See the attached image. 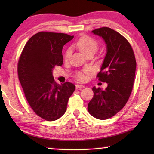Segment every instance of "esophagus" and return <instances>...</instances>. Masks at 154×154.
<instances>
[{
	"label": "esophagus",
	"instance_id": "1",
	"mask_svg": "<svg viewBox=\"0 0 154 154\" xmlns=\"http://www.w3.org/2000/svg\"><path fill=\"white\" fill-rule=\"evenodd\" d=\"M85 86L83 85H80V84H77L75 85V88H76V89H78V88H84Z\"/></svg>",
	"mask_w": 154,
	"mask_h": 154
}]
</instances>
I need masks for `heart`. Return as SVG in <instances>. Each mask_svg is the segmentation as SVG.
Instances as JSON below:
<instances>
[{"label":"heart","instance_id":"heart-1","mask_svg":"<svg viewBox=\"0 0 154 154\" xmlns=\"http://www.w3.org/2000/svg\"><path fill=\"white\" fill-rule=\"evenodd\" d=\"M75 46L85 56L90 53L94 54L98 48V43L93 38L88 36H83L77 41V42L75 44ZM70 54H71V50L68 49L65 53V58H69ZM90 71V69H85L84 70V73L88 74L89 73ZM77 78L79 80H83L85 79V76L82 72H78L77 73Z\"/></svg>","mask_w":154,"mask_h":154}]
</instances>
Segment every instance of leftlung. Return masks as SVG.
<instances>
[{"instance_id":"obj_1","label":"left lung","mask_w":154,"mask_h":154,"mask_svg":"<svg viewBox=\"0 0 154 154\" xmlns=\"http://www.w3.org/2000/svg\"><path fill=\"white\" fill-rule=\"evenodd\" d=\"M92 32L102 37L106 44V53L97 77L108 85L105 90L93 87L94 96L88 110L94 118L106 119L122 110L128 100L134 82L136 60L130 44L119 32L107 27Z\"/></svg>"}]
</instances>
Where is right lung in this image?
<instances>
[{
  "label": "right lung",
  "mask_w": 154,
  "mask_h": 154,
  "mask_svg": "<svg viewBox=\"0 0 154 154\" xmlns=\"http://www.w3.org/2000/svg\"><path fill=\"white\" fill-rule=\"evenodd\" d=\"M73 37L64 33H36L25 45L18 62V77L26 98L35 113L47 121L63 116L75 89L70 82L56 83L52 75L54 66L63 63V46Z\"/></svg>",
  "instance_id": "right-lung-1"
}]
</instances>
